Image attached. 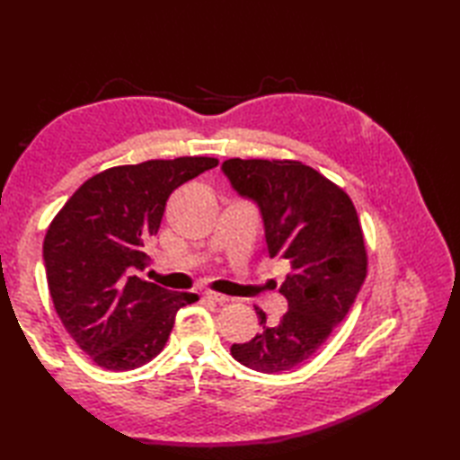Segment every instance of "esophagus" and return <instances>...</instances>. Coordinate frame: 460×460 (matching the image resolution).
I'll list each match as a JSON object with an SVG mask.
<instances>
[{
	"label": "esophagus",
	"mask_w": 460,
	"mask_h": 460,
	"mask_svg": "<svg viewBox=\"0 0 460 460\" xmlns=\"http://www.w3.org/2000/svg\"><path fill=\"white\" fill-rule=\"evenodd\" d=\"M205 298H209L213 302H219V305H223V302H229L231 298L227 295H221V292H213V290H205L203 292Z\"/></svg>",
	"instance_id": "obj_1"
}]
</instances>
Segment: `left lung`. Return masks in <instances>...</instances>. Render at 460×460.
Returning a JSON list of instances; mask_svg holds the SVG:
<instances>
[{
    "label": "left lung",
    "instance_id": "8db88e82",
    "mask_svg": "<svg viewBox=\"0 0 460 460\" xmlns=\"http://www.w3.org/2000/svg\"><path fill=\"white\" fill-rule=\"evenodd\" d=\"M233 190L257 203L270 257L290 262L280 285L288 310L277 324L255 306L261 330L231 346V356L262 374H280L314 356L354 305L367 272V251L344 190L295 160H241L221 165Z\"/></svg>",
    "mask_w": 460,
    "mask_h": 460
}]
</instances>
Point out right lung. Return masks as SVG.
<instances>
[{
    "mask_svg": "<svg viewBox=\"0 0 460 460\" xmlns=\"http://www.w3.org/2000/svg\"><path fill=\"white\" fill-rule=\"evenodd\" d=\"M219 162L203 155L116 165L86 180L43 241L49 292L79 348L104 369L144 366L164 349L193 292L142 280L144 245L160 229L165 201Z\"/></svg>",
    "mask_w": 460,
    "mask_h": 460,
    "instance_id": "obj_1",
    "label": "right lung"
}]
</instances>
